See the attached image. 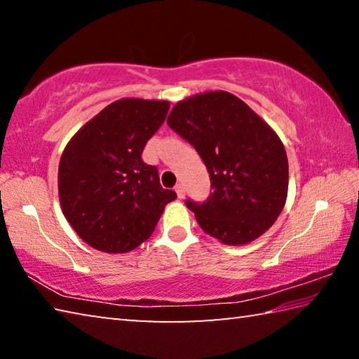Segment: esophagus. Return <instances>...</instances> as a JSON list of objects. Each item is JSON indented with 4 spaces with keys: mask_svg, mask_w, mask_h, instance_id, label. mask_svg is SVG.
Here are the masks:
<instances>
[{
    "mask_svg": "<svg viewBox=\"0 0 359 359\" xmlns=\"http://www.w3.org/2000/svg\"><path fill=\"white\" fill-rule=\"evenodd\" d=\"M175 193H177V196L180 199H184L185 198V187L182 184H177V185H175Z\"/></svg>",
    "mask_w": 359,
    "mask_h": 359,
    "instance_id": "esophagus-1",
    "label": "esophagus"
}]
</instances>
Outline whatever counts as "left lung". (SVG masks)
<instances>
[{
    "instance_id": "8db88e82",
    "label": "left lung",
    "mask_w": 359,
    "mask_h": 359,
    "mask_svg": "<svg viewBox=\"0 0 359 359\" xmlns=\"http://www.w3.org/2000/svg\"><path fill=\"white\" fill-rule=\"evenodd\" d=\"M168 125L208 168L214 191L203 203L185 201L205 233L242 245L274 224L287 201L288 158L264 120L238 96L209 92L177 102Z\"/></svg>"
}]
</instances>
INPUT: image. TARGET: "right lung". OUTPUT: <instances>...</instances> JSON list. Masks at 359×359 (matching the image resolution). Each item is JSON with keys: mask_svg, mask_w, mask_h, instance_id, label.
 Here are the masks:
<instances>
[{"mask_svg": "<svg viewBox=\"0 0 359 359\" xmlns=\"http://www.w3.org/2000/svg\"><path fill=\"white\" fill-rule=\"evenodd\" d=\"M168 111V101H115L66 145L58 168L60 204L72 229L96 250H135L177 198L160 185L156 166L141 158Z\"/></svg>", "mask_w": 359, "mask_h": 359, "instance_id": "obj_1", "label": "right lung"}]
</instances>
